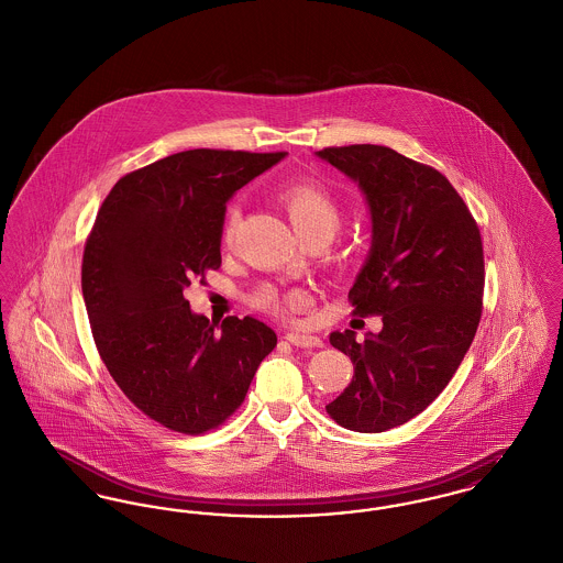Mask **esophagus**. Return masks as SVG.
Wrapping results in <instances>:
<instances>
[{"instance_id": "1", "label": "esophagus", "mask_w": 563, "mask_h": 563, "mask_svg": "<svg viewBox=\"0 0 563 563\" xmlns=\"http://www.w3.org/2000/svg\"><path fill=\"white\" fill-rule=\"evenodd\" d=\"M286 339L297 347H320L322 345V339L316 338L311 333H305V331H290Z\"/></svg>"}]
</instances>
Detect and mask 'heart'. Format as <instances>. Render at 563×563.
Returning a JSON list of instances; mask_svg holds the SVG:
<instances>
[{"mask_svg":"<svg viewBox=\"0 0 563 563\" xmlns=\"http://www.w3.org/2000/svg\"><path fill=\"white\" fill-rule=\"evenodd\" d=\"M279 198L290 216V222L305 241H311L318 236H324L331 241L335 236V232L341 225V207L327 189L320 188L316 184H292L279 191ZM234 224H236V211L230 209L225 216V241L232 236ZM254 302L268 311L292 313V311H299L305 307L307 297L300 292H290L286 297H279L273 288H263L254 297Z\"/></svg>","mask_w":563,"mask_h":563,"instance_id":"1","label":"heart"}]
</instances>
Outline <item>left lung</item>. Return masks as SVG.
I'll return each instance as SVG.
<instances>
[{
	"label": "left lung",
	"mask_w": 563,
	"mask_h": 563,
	"mask_svg": "<svg viewBox=\"0 0 563 563\" xmlns=\"http://www.w3.org/2000/svg\"><path fill=\"white\" fill-rule=\"evenodd\" d=\"M363 189L372 250L350 288L354 316H382L363 343L331 333L354 377L329 416L350 431L382 433L422 412L470 350L485 290L483 239L449 179L382 145L316 153Z\"/></svg>",
	"instance_id": "obj_1"
}]
</instances>
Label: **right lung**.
<instances>
[{
    "mask_svg": "<svg viewBox=\"0 0 563 563\" xmlns=\"http://www.w3.org/2000/svg\"><path fill=\"white\" fill-rule=\"evenodd\" d=\"M286 153L189 150L121 177L87 236L82 299L123 395L170 431L198 435L243 404L277 335L264 322H209L194 282L222 264L225 202Z\"/></svg>",
    "mask_w": 563,
    "mask_h": 563,
    "instance_id": "add662e5",
    "label": "right lung"
}]
</instances>
